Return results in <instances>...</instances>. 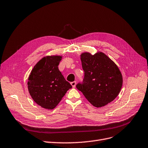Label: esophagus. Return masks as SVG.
Here are the masks:
<instances>
[{"instance_id": "1", "label": "esophagus", "mask_w": 148, "mask_h": 148, "mask_svg": "<svg viewBox=\"0 0 148 148\" xmlns=\"http://www.w3.org/2000/svg\"><path fill=\"white\" fill-rule=\"evenodd\" d=\"M71 85H72V86H73V88H74V87L75 86V85H76V82H75V81H74V82H71Z\"/></svg>"}]
</instances>
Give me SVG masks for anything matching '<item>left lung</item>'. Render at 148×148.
Segmentation results:
<instances>
[{"instance_id": "1", "label": "left lung", "mask_w": 148, "mask_h": 148, "mask_svg": "<svg viewBox=\"0 0 148 148\" xmlns=\"http://www.w3.org/2000/svg\"><path fill=\"white\" fill-rule=\"evenodd\" d=\"M85 75L76 88L91 103L97 108L104 106L119 95L123 78L115 63L103 53L81 54Z\"/></svg>"}]
</instances>
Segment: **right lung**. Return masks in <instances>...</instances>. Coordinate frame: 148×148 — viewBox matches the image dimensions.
Returning <instances> with one entry per match:
<instances>
[{"label":"right lung","mask_w":148,"mask_h":148,"mask_svg":"<svg viewBox=\"0 0 148 148\" xmlns=\"http://www.w3.org/2000/svg\"><path fill=\"white\" fill-rule=\"evenodd\" d=\"M59 56H47L34 66L29 76L28 88L34 101L41 107L53 110L72 88L59 71Z\"/></svg>","instance_id":"right-lung-1"}]
</instances>
